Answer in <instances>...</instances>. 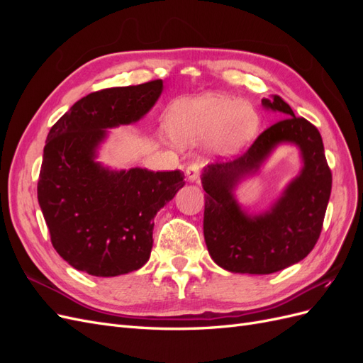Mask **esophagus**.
Returning a JSON list of instances; mask_svg holds the SVG:
<instances>
[{
	"mask_svg": "<svg viewBox=\"0 0 363 363\" xmlns=\"http://www.w3.org/2000/svg\"><path fill=\"white\" fill-rule=\"evenodd\" d=\"M186 175H188V179L191 182L199 180L200 175H201V167H200L199 163H191L189 167L186 168Z\"/></svg>",
	"mask_w": 363,
	"mask_h": 363,
	"instance_id": "34e87169",
	"label": "esophagus"
}]
</instances>
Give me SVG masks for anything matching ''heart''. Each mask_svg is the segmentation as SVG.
Wrapping results in <instances>:
<instances>
[{
    "instance_id": "heart-1",
    "label": "heart",
    "mask_w": 363,
    "mask_h": 363,
    "mask_svg": "<svg viewBox=\"0 0 363 363\" xmlns=\"http://www.w3.org/2000/svg\"><path fill=\"white\" fill-rule=\"evenodd\" d=\"M168 124L174 139L182 144L212 135L213 150L232 155L255 138L260 121L247 103L228 95L208 94L175 104Z\"/></svg>"
}]
</instances>
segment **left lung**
<instances>
[{
	"instance_id": "obj_1",
	"label": "left lung",
	"mask_w": 363,
	"mask_h": 363,
	"mask_svg": "<svg viewBox=\"0 0 363 363\" xmlns=\"http://www.w3.org/2000/svg\"><path fill=\"white\" fill-rule=\"evenodd\" d=\"M262 104L286 118L263 130L244 155L208 164L203 175L206 245L218 265L232 272L271 274L304 259L321 235L332 192V171L318 128L295 116L277 95L263 98ZM279 141L302 148L305 168L269 213L250 218L240 212L231 191Z\"/></svg>"
}]
</instances>
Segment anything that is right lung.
<instances>
[{
	"label": "right lung",
	"mask_w": 363,
	"mask_h": 363,
	"mask_svg": "<svg viewBox=\"0 0 363 363\" xmlns=\"http://www.w3.org/2000/svg\"><path fill=\"white\" fill-rule=\"evenodd\" d=\"M162 80L107 87L77 101L50 130L38 200L51 244L75 269L115 277L145 265L152 218L183 188L179 169L108 171L94 162L106 128L135 123L157 101Z\"/></svg>",
	"instance_id": "obj_1"
}]
</instances>
